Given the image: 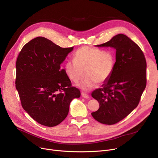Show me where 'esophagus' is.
<instances>
[{
  "label": "esophagus",
  "instance_id": "esophagus-1",
  "mask_svg": "<svg viewBox=\"0 0 158 158\" xmlns=\"http://www.w3.org/2000/svg\"><path fill=\"white\" fill-rule=\"evenodd\" d=\"M81 95H82V97H83L85 99H88L89 98V95L88 94L84 93V92L81 93Z\"/></svg>",
  "mask_w": 158,
  "mask_h": 158
}]
</instances>
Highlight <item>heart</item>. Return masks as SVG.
Listing matches in <instances>:
<instances>
[{"mask_svg": "<svg viewBox=\"0 0 158 158\" xmlns=\"http://www.w3.org/2000/svg\"><path fill=\"white\" fill-rule=\"evenodd\" d=\"M74 59L68 60L64 64V70L67 76L76 82L86 73V77L77 85L85 91L93 88L98 81L103 83L113 73L115 57L112 51L84 46L74 55Z\"/></svg>", "mask_w": 158, "mask_h": 158, "instance_id": "1", "label": "heart"}]
</instances>
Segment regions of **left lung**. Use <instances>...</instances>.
Here are the masks:
<instances>
[{
  "label": "left lung",
  "instance_id": "left-lung-1",
  "mask_svg": "<svg viewBox=\"0 0 158 158\" xmlns=\"http://www.w3.org/2000/svg\"><path fill=\"white\" fill-rule=\"evenodd\" d=\"M96 46L113 48L116 60L111 76L92 94L99 103L92 115L102 124L114 125L138 105L147 85L146 60L139 46L123 34Z\"/></svg>",
  "mask_w": 158,
  "mask_h": 158
}]
</instances>
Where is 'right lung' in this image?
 Returning <instances> with one entry per match:
<instances>
[{
  "label": "right lung",
  "mask_w": 158,
  "mask_h": 158,
  "mask_svg": "<svg viewBox=\"0 0 158 158\" xmlns=\"http://www.w3.org/2000/svg\"><path fill=\"white\" fill-rule=\"evenodd\" d=\"M73 49L38 37L26 43L19 54L16 89L24 110L40 125L60 124L66 118L71 101L80 98L79 89L72 86L64 70L60 69Z\"/></svg>",
  "instance_id": "right-lung-1"
}]
</instances>
